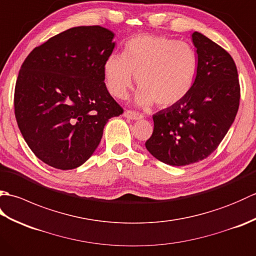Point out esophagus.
<instances>
[{
	"label": "esophagus",
	"mask_w": 256,
	"mask_h": 256,
	"mask_svg": "<svg viewBox=\"0 0 256 256\" xmlns=\"http://www.w3.org/2000/svg\"><path fill=\"white\" fill-rule=\"evenodd\" d=\"M124 116L128 118H131V120H138V118H142L143 116L140 113L136 112V111H132V110H128L124 112Z\"/></svg>",
	"instance_id": "1"
}]
</instances>
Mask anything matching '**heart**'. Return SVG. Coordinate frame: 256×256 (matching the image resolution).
I'll list each match as a JSON object with an SVG mask.
<instances>
[{
    "mask_svg": "<svg viewBox=\"0 0 256 256\" xmlns=\"http://www.w3.org/2000/svg\"><path fill=\"white\" fill-rule=\"evenodd\" d=\"M198 72V59L192 47L172 38L150 34L138 35L124 45L123 55L112 54L103 68L108 90L124 99L133 86L140 90V106L166 108L176 104L192 89Z\"/></svg>",
    "mask_w": 256,
    "mask_h": 256,
    "instance_id": "b5f03b06",
    "label": "heart"
}]
</instances>
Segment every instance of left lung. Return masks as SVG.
<instances>
[{
	"mask_svg": "<svg viewBox=\"0 0 256 256\" xmlns=\"http://www.w3.org/2000/svg\"><path fill=\"white\" fill-rule=\"evenodd\" d=\"M198 72L188 96L155 113L154 130L145 146L155 158L184 166L206 158L218 148L240 106V82L231 55L194 32Z\"/></svg>",
	"mask_w": 256,
	"mask_h": 256,
	"instance_id": "1",
	"label": "left lung"
}]
</instances>
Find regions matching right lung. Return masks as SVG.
<instances>
[{"instance_id": "obj_1", "label": "right lung", "mask_w": 256, "mask_h": 256, "mask_svg": "<svg viewBox=\"0 0 256 256\" xmlns=\"http://www.w3.org/2000/svg\"><path fill=\"white\" fill-rule=\"evenodd\" d=\"M104 27H72L35 47L14 92L18 128L32 153L62 170L77 168L123 108L108 94L103 68L116 44Z\"/></svg>"}]
</instances>
